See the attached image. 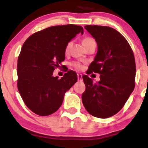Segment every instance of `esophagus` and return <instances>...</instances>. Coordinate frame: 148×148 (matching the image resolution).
Wrapping results in <instances>:
<instances>
[{
  "instance_id": "esophagus-1",
  "label": "esophagus",
  "mask_w": 148,
  "mask_h": 148,
  "mask_svg": "<svg viewBox=\"0 0 148 148\" xmlns=\"http://www.w3.org/2000/svg\"><path fill=\"white\" fill-rule=\"evenodd\" d=\"M83 75L81 74H77V78H78V80H79V81H81L83 80Z\"/></svg>"
}]
</instances>
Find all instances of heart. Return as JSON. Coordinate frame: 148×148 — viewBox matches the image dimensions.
I'll return each instance as SVG.
<instances>
[{"instance_id": "1", "label": "heart", "mask_w": 148, "mask_h": 148, "mask_svg": "<svg viewBox=\"0 0 148 148\" xmlns=\"http://www.w3.org/2000/svg\"><path fill=\"white\" fill-rule=\"evenodd\" d=\"M91 40H92V39L90 38V37H86V38H85L83 40V42H82L83 45L87 43V42H88L91 41ZM70 45H71V42H69V43L67 44V47H66V49H65L66 51H68L69 47H70ZM72 64H73V66H74V67L77 69H81L83 68V65L81 63H79V62H74Z\"/></svg>"}]
</instances>
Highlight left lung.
I'll use <instances>...</instances> for the list:
<instances>
[{
    "label": "left lung",
    "mask_w": 148,
    "mask_h": 148,
    "mask_svg": "<svg viewBox=\"0 0 148 148\" xmlns=\"http://www.w3.org/2000/svg\"><path fill=\"white\" fill-rule=\"evenodd\" d=\"M85 28L97 44L88 74L99 73L100 80L94 84L88 75L83 76L86 90L82 101L90 115L109 118L121 110L135 87L134 53L126 39L114 28L96 25Z\"/></svg>",
    "instance_id": "left-lung-1"
}]
</instances>
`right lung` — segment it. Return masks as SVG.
Instances as JSON below:
<instances>
[{
	"label": "right lung",
	"instance_id": "obj_1",
	"mask_svg": "<svg viewBox=\"0 0 148 148\" xmlns=\"http://www.w3.org/2000/svg\"><path fill=\"white\" fill-rule=\"evenodd\" d=\"M80 33L84 34L80 25H56L34 33L23 45L18 58L17 87L33 113L41 116L55 113L66 92L77 81V74L72 70L60 79L53 73L65 59L67 44Z\"/></svg>",
	"mask_w": 148,
	"mask_h": 148
}]
</instances>
